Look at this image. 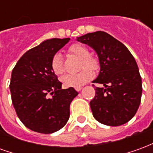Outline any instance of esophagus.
Masks as SVG:
<instances>
[{
    "label": "esophagus",
    "mask_w": 153,
    "mask_h": 153,
    "mask_svg": "<svg viewBox=\"0 0 153 153\" xmlns=\"http://www.w3.org/2000/svg\"><path fill=\"white\" fill-rule=\"evenodd\" d=\"M74 89L76 90L77 92H79L80 90L82 89V87H77V88H74Z\"/></svg>",
    "instance_id": "34e87169"
}]
</instances>
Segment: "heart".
I'll return each instance as SVG.
<instances>
[{
	"mask_svg": "<svg viewBox=\"0 0 153 153\" xmlns=\"http://www.w3.org/2000/svg\"><path fill=\"white\" fill-rule=\"evenodd\" d=\"M69 51L73 55L81 58L80 69L83 70L79 73L65 74L60 80L64 86L67 88L83 86L93 78V73L91 71H97L100 68L99 60L97 57L91 56L89 50L82 44H73L70 47ZM51 68L53 73L56 75H60L64 73V64L61 56L59 53H56L52 57L51 61ZM91 69L92 70L91 71Z\"/></svg>",
	"mask_w": 153,
	"mask_h": 153,
	"instance_id": "1",
	"label": "heart"
}]
</instances>
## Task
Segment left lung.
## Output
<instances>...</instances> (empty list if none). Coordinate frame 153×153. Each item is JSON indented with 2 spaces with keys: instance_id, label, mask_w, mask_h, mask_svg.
Here are the masks:
<instances>
[{
  "instance_id": "left-lung-1",
  "label": "left lung",
  "mask_w": 153,
  "mask_h": 153,
  "mask_svg": "<svg viewBox=\"0 0 153 153\" xmlns=\"http://www.w3.org/2000/svg\"><path fill=\"white\" fill-rule=\"evenodd\" d=\"M77 40L93 47L99 58V75L93 83L104 87H95L96 94L90 102L94 118L109 126L127 123L138 111L143 90L134 56L124 44L106 32L87 33Z\"/></svg>"
}]
</instances>
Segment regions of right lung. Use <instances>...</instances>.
<instances>
[{"label": "right lung", "mask_w": 153, "mask_h": 153, "mask_svg": "<svg viewBox=\"0 0 153 153\" xmlns=\"http://www.w3.org/2000/svg\"><path fill=\"white\" fill-rule=\"evenodd\" d=\"M70 38H52L28 50L12 70L10 90L16 114L33 131L51 134L63 128L70 117V105L79 94L62 83L51 68L55 54Z\"/></svg>", "instance_id": "add662e5"}]
</instances>
